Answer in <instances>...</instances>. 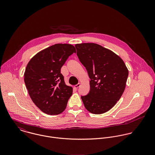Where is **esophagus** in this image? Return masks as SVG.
Wrapping results in <instances>:
<instances>
[{
    "label": "esophagus",
    "instance_id": "34e87169",
    "mask_svg": "<svg viewBox=\"0 0 155 155\" xmlns=\"http://www.w3.org/2000/svg\"><path fill=\"white\" fill-rule=\"evenodd\" d=\"M80 85H81V84L80 83H79L78 84H77V85H74V88L76 89L78 88L79 87H80Z\"/></svg>",
    "mask_w": 155,
    "mask_h": 155
}]
</instances>
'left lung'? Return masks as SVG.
<instances>
[{
  "instance_id": "obj_1",
  "label": "left lung",
  "mask_w": 155,
  "mask_h": 155,
  "mask_svg": "<svg viewBox=\"0 0 155 155\" xmlns=\"http://www.w3.org/2000/svg\"><path fill=\"white\" fill-rule=\"evenodd\" d=\"M75 47L91 79L89 93L81 97L84 104L91 113H106L122 95L128 70L120 57L100 45L83 43L76 44Z\"/></svg>"
}]
</instances>
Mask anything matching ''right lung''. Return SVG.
I'll return each mask as SVG.
<instances>
[{"instance_id":"right-lung-1","label":"right lung","mask_w":155,"mask_h":155,"mask_svg":"<svg viewBox=\"0 0 155 155\" xmlns=\"http://www.w3.org/2000/svg\"><path fill=\"white\" fill-rule=\"evenodd\" d=\"M76 52L72 45H54L37 53L27 65L26 88L33 102L46 114H58L66 108L73 88L66 85L61 68Z\"/></svg>"}]
</instances>
